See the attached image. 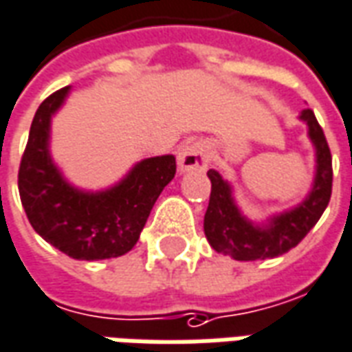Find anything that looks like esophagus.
<instances>
[{
  "label": "esophagus",
  "instance_id": "obj_1",
  "mask_svg": "<svg viewBox=\"0 0 352 352\" xmlns=\"http://www.w3.org/2000/svg\"><path fill=\"white\" fill-rule=\"evenodd\" d=\"M208 163H210V153L201 142L186 144L178 153V168H180V172L204 170L208 166Z\"/></svg>",
  "mask_w": 352,
  "mask_h": 352
}]
</instances>
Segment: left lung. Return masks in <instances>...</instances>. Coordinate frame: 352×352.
I'll return each instance as SVG.
<instances>
[{"label": "left lung", "mask_w": 352, "mask_h": 352, "mask_svg": "<svg viewBox=\"0 0 352 352\" xmlns=\"http://www.w3.org/2000/svg\"><path fill=\"white\" fill-rule=\"evenodd\" d=\"M300 121L307 124L309 140L315 148V178L309 195L290 210L273 214L267 221L256 223L246 218L228 180L214 168L206 172L212 191L204 214V235L216 252L231 256L236 261L269 260L283 256L301 243L330 203L331 153L320 124L311 109H303Z\"/></svg>", "instance_id": "1"}]
</instances>
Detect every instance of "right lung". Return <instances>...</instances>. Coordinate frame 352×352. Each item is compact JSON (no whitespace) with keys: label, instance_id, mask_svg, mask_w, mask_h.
Wrapping results in <instances>:
<instances>
[{"label":"right lung","instance_id":"1","mask_svg":"<svg viewBox=\"0 0 352 352\" xmlns=\"http://www.w3.org/2000/svg\"><path fill=\"white\" fill-rule=\"evenodd\" d=\"M72 87L37 108L19 170V193L36 233L74 260L119 258L138 243L157 197L176 174V157H149L116 186L85 191L72 186L51 157L52 116Z\"/></svg>","mask_w":352,"mask_h":352}]
</instances>
